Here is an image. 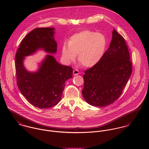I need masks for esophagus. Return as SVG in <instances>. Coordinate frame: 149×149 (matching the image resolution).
<instances>
[{"instance_id": "obj_1", "label": "esophagus", "mask_w": 149, "mask_h": 149, "mask_svg": "<svg viewBox=\"0 0 149 149\" xmlns=\"http://www.w3.org/2000/svg\"><path fill=\"white\" fill-rule=\"evenodd\" d=\"M80 72H79L78 70H77V69H75V70H73V75H74V76L77 75V74H80Z\"/></svg>"}]
</instances>
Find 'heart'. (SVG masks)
<instances>
[{
  "mask_svg": "<svg viewBox=\"0 0 149 149\" xmlns=\"http://www.w3.org/2000/svg\"><path fill=\"white\" fill-rule=\"evenodd\" d=\"M106 37L102 33L82 31L72 36L68 43L61 47L62 57L69 63L74 61L77 54L79 62L83 66L91 68L102 59L105 52Z\"/></svg>",
  "mask_w": 149,
  "mask_h": 149,
  "instance_id": "obj_1",
  "label": "heart"
}]
</instances>
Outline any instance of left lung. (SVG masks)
Segmentation results:
<instances>
[{"label": "left lung", "mask_w": 149, "mask_h": 149, "mask_svg": "<svg viewBox=\"0 0 149 149\" xmlns=\"http://www.w3.org/2000/svg\"><path fill=\"white\" fill-rule=\"evenodd\" d=\"M124 38L115 29L109 48L98 63L86 70L82 91L85 101L103 107L117 100L132 73V62Z\"/></svg>", "instance_id": "obj_1"}]
</instances>
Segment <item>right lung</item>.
I'll list each match as a JSON object with an SVG mask.
<instances>
[{
  "instance_id": "1",
  "label": "right lung",
  "mask_w": 149,
  "mask_h": 149,
  "mask_svg": "<svg viewBox=\"0 0 149 149\" xmlns=\"http://www.w3.org/2000/svg\"><path fill=\"white\" fill-rule=\"evenodd\" d=\"M54 28H36L22 41L15 56L17 85L30 104L40 108H47L61 99L65 81L72 77V68L57 62L50 54L46 55L36 72H29L23 65L24 57L43 49L48 53L57 52L54 38Z\"/></svg>"
}]
</instances>
